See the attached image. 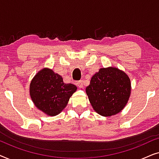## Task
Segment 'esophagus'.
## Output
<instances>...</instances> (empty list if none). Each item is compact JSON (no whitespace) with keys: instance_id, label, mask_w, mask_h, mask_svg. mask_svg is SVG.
Returning a JSON list of instances; mask_svg holds the SVG:
<instances>
[{"instance_id":"34e87169","label":"esophagus","mask_w":159,"mask_h":159,"mask_svg":"<svg viewBox=\"0 0 159 159\" xmlns=\"http://www.w3.org/2000/svg\"><path fill=\"white\" fill-rule=\"evenodd\" d=\"M77 86L79 87L80 88H82L84 87V84H83V80H80L79 82H77Z\"/></svg>"}]
</instances>
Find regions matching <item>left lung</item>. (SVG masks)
<instances>
[{
	"label": "left lung",
	"mask_w": 159,
	"mask_h": 159,
	"mask_svg": "<svg viewBox=\"0 0 159 159\" xmlns=\"http://www.w3.org/2000/svg\"><path fill=\"white\" fill-rule=\"evenodd\" d=\"M130 91L131 83L128 76L113 67L100 69L86 88L93 108L103 116L120 112L129 100Z\"/></svg>",
	"instance_id": "1"
}]
</instances>
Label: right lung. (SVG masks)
<instances>
[{
	"instance_id": "add662e5",
	"label": "right lung",
	"mask_w": 159,
	"mask_h": 159,
	"mask_svg": "<svg viewBox=\"0 0 159 159\" xmlns=\"http://www.w3.org/2000/svg\"><path fill=\"white\" fill-rule=\"evenodd\" d=\"M77 87L65 84L63 78L53 70L43 69L30 83V93L38 109L48 116H56L66 107Z\"/></svg>"
}]
</instances>
